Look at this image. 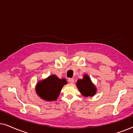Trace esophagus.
<instances>
[{
	"instance_id": "obj_1",
	"label": "esophagus",
	"mask_w": 133,
	"mask_h": 133,
	"mask_svg": "<svg viewBox=\"0 0 133 133\" xmlns=\"http://www.w3.org/2000/svg\"><path fill=\"white\" fill-rule=\"evenodd\" d=\"M68 82H70V83H74V79H71V78H70V79H68Z\"/></svg>"
}]
</instances>
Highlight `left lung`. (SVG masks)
<instances>
[{"mask_svg": "<svg viewBox=\"0 0 133 133\" xmlns=\"http://www.w3.org/2000/svg\"><path fill=\"white\" fill-rule=\"evenodd\" d=\"M76 85L81 93L85 97L93 96L97 91L96 87L87 74L83 76L82 79L78 80Z\"/></svg>", "mask_w": 133, "mask_h": 133, "instance_id": "left-lung-1", "label": "left lung"}]
</instances>
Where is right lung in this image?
I'll return each mask as SVG.
<instances>
[{"instance_id":"add662e5","label":"right lung","mask_w":133,"mask_h":133,"mask_svg":"<svg viewBox=\"0 0 133 133\" xmlns=\"http://www.w3.org/2000/svg\"><path fill=\"white\" fill-rule=\"evenodd\" d=\"M65 79H59L54 74L50 76L46 79L38 82L36 87L37 95L46 101H54L59 97L61 91L66 85Z\"/></svg>"}]
</instances>
